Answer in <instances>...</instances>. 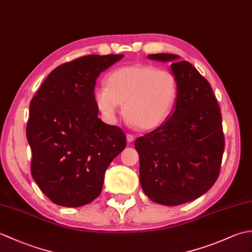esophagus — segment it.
Returning <instances> with one entry per match:
<instances>
[{
    "mask_svg": "<svg viewBox=\"0 0 252 252\" xmlns=\"http://www.w3.org/2000/svg\"><path fill=\"white\" fill-rule=\"evenodd\" d=\"M134 140H135V136L133 135V134H130V133H127V134H126V141L129 142V143H132Z\"/></svg>",
    "mask_w": 252,
    "mask_h": 252,
    "instance_id": "esophagus-1",
    "label": "esophagus"
}]
</instances>
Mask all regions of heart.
Masks as SVG:
<instances>
[{
  "instance_id": "1",
  "label": "heart",
  "mask_w": 252,
  "mask_h": 252,
  "mask_svg": "<svg viewBox=\"0 0 252 252\" xmlns=\"http://www.w3.org/2000/svg\"><path fill=\"white\" fill-rule=\"evenodd\" d=\"M107 87L93 92L94 103L107 120H114L123 104V115L141 130L159 126L170 116L178 93L174 74L148 63H133L114 69Z\"/></svg>"
}]
</instances>
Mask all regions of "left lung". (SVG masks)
<instances>
[{
    "label": "left lung",
    "instance_id": "obj_1",
    "mask_svg": "<svg viewBox=\"0 0 252 252\" xmlns=\"http://www.w3.org/2000/svg\"><path fill=\"white\" fill-rule=\"evenodd\" d=\"M148 58L173 63L178 93L168 121L135 141L140 181L151 200L178 206L205 194L220 174L222 116L210 83L191 63L167 53Z\"/></svg>",
    "mask_w": 252,
    "mask_h": 252
}]
</instances>
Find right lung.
<instances>
[{
    "label": "right lung",
    "mask_w": 252,
    "mask_h": 252,
    "mask_svg": "<svg viewBox=\"0 0 252 252\" xmlns=\"http://www.w3.org/2000/svg\"><path fill=\"white\" fill-rule=\"evenodd\" d=\"M123 55H88L56 67L30 101L27 140L31 175L63 207H81L100 194L110 162L126 145L119 126L98 118L96 78Z\"/></svg>",
    "instance_id": "obj_1"
}]
</instances>
